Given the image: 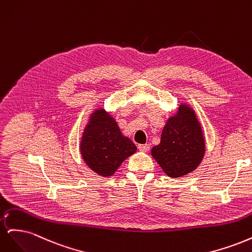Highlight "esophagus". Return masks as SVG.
<instances>
[{
    "label": "esophagus",
    "instance_id": "1",
    "mask_svg": "<svg viewBox=\"0 0 252 252\" xmlns=\"http://www.w3.org/2000/svg\"><path fill=\"white\" fill-rule=\"evenodd\" d=\"M138 148L141 150V151H148L149 150V148H150V146H149V144H139L138 145Z\"/></svg>",
    "mask_w": 252,
    "mask_h": 252
}]
</instances>
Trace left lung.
Segmentation results:
<instances>
[{
    "mask_svg": "<svg viewBox=\"0 0 252 252\" xmlns=\"http://www.w3.org/2000/svg\"><path fill=\"white\" fill-rule=\"evenodd\" d=\"M205 154V141L200 123L191 108L183 105L169 119L162 131L161 143L151 150L164 172L180 178L194 170Z\"/></svg>",
    "mask_w": 252,
    "mask_h": 252,
    "instance_id": "8db88e82",
    "label": "left lung"
}]
</instances>
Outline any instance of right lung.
I'll return each instance as SVG.
<instances>
[{"mask_svg": "<svg viewBox=\"0 0 252 252\" xmlns=\"http://www.w3.org/2000/svg\"><path fill=\"white\" fill-rule=\"evenodd\" d=\"M81 142L84 161L103 177L112 175L125 158L136 151L135 145L121 133L107 112L96 110L90 119Z\"/></svg>", "mask_w": 252, "mask_h": 252, "instance_id": "1", "label": "right lung"}]
</instances>
